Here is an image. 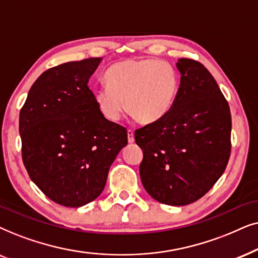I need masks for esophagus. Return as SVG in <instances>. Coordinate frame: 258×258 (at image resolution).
Instances as JSON below:
<instances>
[{
	"mask_svg": "<svg viewBox=\"0 0 258 258\" xmlns=\"http://www.w3.org/2000/svg\"><path fill=\"white\" fill-rule=\"evenodd\" d=\"M127 140H128L130 144L135 143V133H133L132 130H127Z\"/></svg>",
	"mask_w": 258,
	"mask_h": 258,
	"instance_id": "esophagus-1",
	"label": "esophagus"
}]
</instances>
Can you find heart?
I'll use <instances>...</instances> for the list:
<instances>
[{"instance_id":"1","label":"heart","mask_w":258,"mask_h":258,"mask_svg":"<svg viewBox=\"0 0 258 258\" xmlns=\"http://www.w3.org/2000/svg\"><path fill=\"white\" fill-rule=\"evenodd\" d=\"M107 86L94 91V101L108 121L123 109L142 125H153L169 114L179 92V77L170 63L157 59H128L113 63L105 74Z\"/></svg>"}]
</instances>
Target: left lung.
Segmentation results:
<instances>
[{"label": "left lung", "instance_id": "1", "mask_svg": "<svg viewBox=\"0 0 258 258\" xmlns=\"http://www.w3.org/2000/svg\"><path fill=\"white\" fill-rule=\"evenodd\" d=\"M177 100L159 122L137 130L139 172L151 197L181 207L202 198L224 172L231 152L229 104L210 72L179 59Z\"/></svg>", "mask_w": 258, "mask_h": 258}]
</instances>
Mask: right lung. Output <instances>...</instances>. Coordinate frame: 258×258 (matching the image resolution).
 Listing matches in <instances>:
<instances>
[{"mask_svg":"<svg viewBox=\"0 0 258 258\" xmlns=\"http://www.w3.org/2000/svg\"><path fill=\"white\" fill-rule=\"evenodd\" d=\"M100 61L89 57L43 72L20 112L27 172L48 198L63 207L94 201L127 145L125 127L101 114L88 87Z\"/></svg>","mask_w":258,"mask_h":258,"instance_id":"right-lung-1","label":"right lung"}]
</instances>
